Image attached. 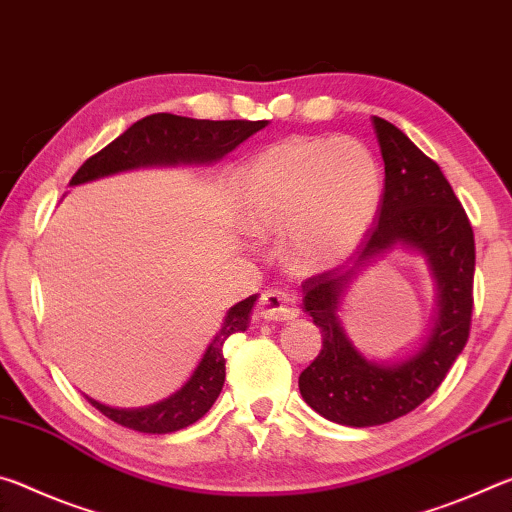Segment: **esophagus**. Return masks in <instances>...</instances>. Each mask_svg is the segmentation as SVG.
Returning <instances> with one entry per match:
<instances>
[{
    "label": "esophagus",
    "mask_w": 512,
    "mask_h": 512,
    "mask_svg": "<svg viewBox=\"0 0 512 512\" xmlns=\"http://www.w3.org/2000/svg\"><path fill=\"white\" fill-rule=\"evenodd\" d=\"M258 311H261V317L267 322H286V320H295L297 317V306H295V297L288 295L283 290H267L261 295V301H258Z\"/></svg>",
    "instance_id": "esophagus-1"
}]
</instances>
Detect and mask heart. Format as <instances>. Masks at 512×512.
I'll use <instances>...</instances> for the list:
<instances>
[{
	"mask_svg": "<svg viewBox=\"0 0 512 512\" xmlns=\"http://www.w3.org/2000/svg\"><path fill=\"white\" fill-rule=\"evenodd\" d=\"M236 204L256 236H281L299 272L338 265L363 245L379 213L383 177L356 138L292 136L236 172Z\"/></svg>",
	"mask_w": 512,
	"mask_h": 512,
	"instance_id": "obj_1",
	"label": "heart"
}]
</instances>
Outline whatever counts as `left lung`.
Segmentation results:
<instances>
[{
    "label": "left lung",
    "instance_id": "8db88e82",
    "mask_svg": "<svg viewBox=\"0 0 512 512\" xmlns=\"http://www.w3.org/2000/svg\"><path fill=\"white\" fill-rule=\"evenodd\" d=\"M372 124L385 163L379 222L345 265L301 286V308L322 333V351L299 374V392L315 413L356 429L397 420L440 388L469 338L474 304V231L449 181L395 124L381 117ZM392 248L425 258L436 311L421 347L388 364L365 357L339 315L357 276Z\"/></svg>",
    "mask_w": 512,
    "mask_h": 512
}]
</instances>
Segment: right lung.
Here are the masks:
<instances>
[{"label":"right lung","mask_w":512,"mask_h":512,"mask_svg":"<svg viewBox=\"0 0 512 512\" xmlns=\"http://www.w3.org/2000/svg\"><path fill=\"white\" fill-rule=\"evenodd\" d=\"M267 127V122L249 120H192V117L156 113L147 115L115 138L102 152L90 156L74 174L70 186H81L120 172L142 170V167H177V165H213L233 152L256 131ZM258 295L238 301L224 315L220 331L215 333L211 345L206 347L195 372L177 392L156 404L142 408H115L102 401L86 399L99 413L115 424L140 433H174L201 420L215 399L220 397L224 385V356L222 345L229 335L247 331L249 315Z\"/></svg>","instance_id":"obj_1"}]
</instances>
